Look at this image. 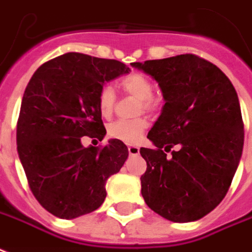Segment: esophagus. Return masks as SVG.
<instances>
[{
    "label": "esophagus",
    "mask_w": 252,
    "mask_h": 252,
    "mask_svg": "<svg viewBox=\"0 0 252 252\" xmlns=\"http://www.w3.org/2000/svg\"><path fill=\"white\" fill-rule=\"evenodd\" d=\"M128 153H129L130 156H137L140 153V148L134 147V145H129L128 147Z\"/></svg>",
    "instance_id": "34e87169"
}]
</instances>
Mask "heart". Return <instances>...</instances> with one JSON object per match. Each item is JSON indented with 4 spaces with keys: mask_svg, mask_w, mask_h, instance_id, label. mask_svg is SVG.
<instances>
[{
    "mask_svg": "<svg viewBox=\"0 0 252 252\" xmlns=\"http://www.w3.org/2000/svg\"><path fill=\"white\" fill-rule=\"evenodd\" d=\"M120 87L126 94L139 99L137 112H155L160 107V101L153 96V82L147 75L133 71L124 75L119 80ZM116 104V94L109 84L101 86L97 92V108L103 118H109L112 115ZM148 128V120L145 118H137L134 120H118L108 126V136L126 144L139 143L143 137L144 130Z\"/></svg>",
    "mask_w": 252,
    "mask_h": 252,
    "instance_id": "b5f03b06",
    "label": "heart"
}]
</instances>
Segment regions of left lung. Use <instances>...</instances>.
Masks as SVG:
<instances>
[{
	"label": "left lung",
	"instance_id": "8db88e82",
	"mask_svg": "<svg viewBox=\"0 0 252 252\" xmlns=\"http://www.w3.org/2000/svg\"><path fill=\"white\" fill-rule=\"evenodd\" d=\"M132 66L151 75L165 99L148 133L156 148L140 149L147 161L144 201L173 222L199 220L224 198L241 160L245 129L237 91L216 64L194 54Z\"/></svg>",
	"mask_w": 252,
	"mask_h": 252
}]
</instances>
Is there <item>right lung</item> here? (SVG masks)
<instances>
[{
  "label": "right lung",
  "instance_id": "right-lung-1",
  "mask_svg": "<svg viewBox=\"0 0 252 252\" xmlns=\"http://www.w3.org/2000/svg\"><path fill=\"white\" fill-rule=\"evenodd\" d=\"M128 72L115 59L67 53L43 63L29 82L17 151L32 193L53 216L72 220L96 210L107 195V180L126 162L123 141L84 148L80 140H103L97 92L104 82Z\"/></svg>",
  "mask_w": 252,
  "mask_h": 252
}]
</instances>
